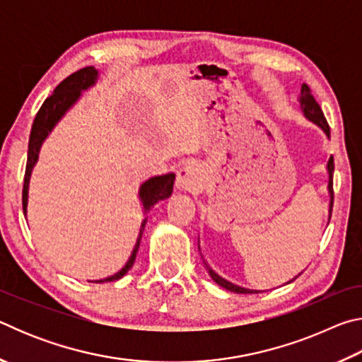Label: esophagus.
<instances>
[{
  "instance_id": "obj_1",
  "label": "esophagus",
  "mask_w": 362,
  "mask_h": 362,
  "mask_svg": "<svg viewBox=\"0 0 362 362\" xmlns=\"http://www.w3.org/2000/svg\"><path fill=\"white\" fill-rule=\"evenodd\" d=\"M198 183H199L198 170H196V168L192 163H185L179 170H177V182H175L177 188L188 189V192H192V189H194Z\"/></svg>"
}]
</instances>
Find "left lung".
Segmentation results:
<instances>
[{"instance_id": "left-lung-1", "label": "left lung", "mask_w": 362, "mask_h": 362, "mask_svg": "<svg viewBox=\"0 0 362 362\" xmlns=\"http://www.w3.org/2000/svg\"><path fill=\"white\" fill-rule=\"evenodd\" d=\"M298 102H300V107H302V112H303L306 118H308L310 121H313L315 124L320 126L321 129L326 132V136L330 137V127H329L327 121H326V116H324L320 103L316 102L313 94H311V89L306 84L302 86V95H300ZM327 173H329V185H327V188H329V193H330V203H329V218H330V214H332V204H334V188H332V185H334V156H330L329 161H327ZM206 268L209 269L211 278L216 281L218 286L225 287L226 291H231V292H236V293H259L260 292V291H250V289H246V287H241V286H236V284L230 283V281H226L222 276H218V274L214 272V269L209 268L207 263H206ZM296 278H293V279H296ZM292 281H289V283H292Z\"/></svg>"}]
</instances>
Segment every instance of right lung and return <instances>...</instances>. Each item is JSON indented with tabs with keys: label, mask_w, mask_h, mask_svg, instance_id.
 I'll list each match as a JSON object with an SVG mask.
<instances>
[{
	"label": "right lung",
	"mask_w": 362,
	"mask_h": 362,
	"mask_svg": "<svg viewBox=\"0 0 362 362\" xmlns=\"http://www.w3.org/2000/svg\"><path fill=\"white\" fill-rule=\"evenodd\" d=\"M97 76H99V71H97L94 66H86L73 73L69 78H65L62 83H60L56 89H54L52 95H49L47 99L42 103L40 112L36 113L32 132H30V140H28V158H27V168H25V179H23V192H22V204H23V214L27 216V204H28V185H30V177H32L33 166L38 161L40 156V148L45 139L49 136V132L54 129V126L57 124L59 119L69 112L70 107H73L79 95H81V90H86L90 86L95 84ZM174 179L175 174L169 173L164 175H156L151 177L146 182H144L139 188V198L144 204V212H148L153 206H155L158 201L166 199L173 193L174 187ZM146 223V217L140 223V231L136 241V246L132 249V254L129 260L126 262V265L122 267L118 273L112 274V276L97 279L94 283H108V281H118L124 274L129 272L134 265V260H136L137 250L140 246V240H142V233Z\"/></svg>",
	"instance_id": "1"
}]
</instances>
